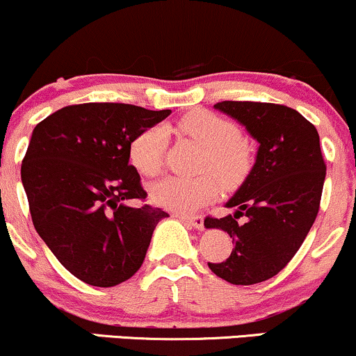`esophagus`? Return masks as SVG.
I'll list each match as a JSON object with an SVG mask.
<instances>
[{
  "instance_id": "esophagus-1",
  "label": "esophagus",
  "mask_w": 356,
  "mask_h": 356,
  "mask_svg": "<svg viewBox=\"0 0 356 356\" xmlns=\"http://www.w3.org/2000/svg\"><path fill=\"white\" fill-rule=\"evenodd\" d=\"M177 218L181 219L182 222L189 224V226L194 227V229H197V231H202V229H204V219L201 218V216H186V214H179Z\"/></svg>"
}]
</instances>
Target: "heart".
I'll return each mask as SVG.
<instances>
[{
  "mask_svg": "<svg viewBox=\"0 0 356 356\" xmlns=\"http://www.w3.org/2000/svg\"><path fill=\"white\" fill-rule=\"evenodd\" d=\"M177 129L204 147L201 169L214 172L224 186H238L246 177L251 169V154L241 142L238 125L207 110H192L177 122ZM165 140L167 132L162 125L150 127L134 138L129 157L142 175L154 177L161 172ZM213 175L165 177L150 187V199L165 209L192 212L218 195L219 181Z\"/></svg>",
  "mask_w": 356,
  "mask_h": 356,
  "instance_id": "heart-1",
  "label": "heart"
}]
</instances>
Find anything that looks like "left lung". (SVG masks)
I'll use <instances>...</instances> for the list:
<instances>
[{"label": "left lung", "mask_w": 356, "mask_h": 356, "mask_svg": "<svg viewBox=\"0 0 356 356\" xmlns=\"http://www.w3.org/2000/svg\"><path fill=\"white\" fill-rule=\"evenodd\" d=\"M216 110L238 120L259 144L256 161L226 202L234 214L206 218V229H220L234 248L211 271L231 284H256L276 276L296 254L312 229L325 184L320 136L296 110L261 102H220ZM244 215L247 220L237 219Z\"/></svg>", "instance_id": "left-lung-1"}]
</instances>
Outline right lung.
<instances>
[{
	"label": "right lung",
	"mask_w": 356,
	"mask_h": 356,
	"mask_svg": "<svg viewBox=\"0 0 356 356\" xmlns=\"http://www.w3.org/2000/svg\"><path fill=\"white\" fill-rule=\"evenodd\" d=\"M169 115L129 104H81L33 129L22 164L33 226L83 283L110 288L136 275L155 226L169 218L159 207L127 204L147 195L129 147Z\"/></svg>",
	"instance_id": "right-lung-1"
}]
</instances>
